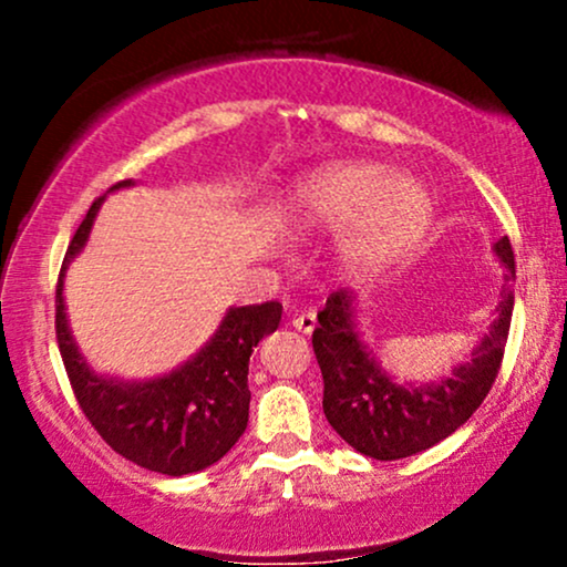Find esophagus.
Masks as SVG:
<instances>
[{"mask_svg":"<svg viewBox=\"0 0 567 567\" xmlns=\"http://www.w3.org/2000/svg\"><path fill=\"white\" fill-rule=\"evenodd\" d=\"M290 324H292V328L298 330V333H306V336H309L311 330L317 328V317L311 315V311H303V315H296V317H292Z\"/></svg>","mask_w":567,"mask_h":567,"instance_id":"esophagus-1","label":"esophagus"}]
</instances>
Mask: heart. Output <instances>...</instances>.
Segmentation results:
<instances>
[{
  "label": "heart",
  "instance_id": "1",
  "mask_svg": "<svg viewBox=\"0 0 567 567\" xmlns=\"http://www.w3.org/2000/svg\"><path fill=\"white\" fill-rule=\"evenodd\" d=\"M434 202L424 181L381 162H336L311 173L292 194L288 216L301 229H337L338 258L370 277L421 243Z\"/></svg>",
  "mask_w": 567,
  "mask_h": 567
}]
</instances>
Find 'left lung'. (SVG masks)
I'll return each instance as SVG.
<instances>
[{
  "instance_id": "8db88e82",
  "label": "left lung",
  "mask_w": 567,
  "mask_h": 567,
  "mask_svg": "<svg viewBox=\"0 0 567 567\" xmlns=\"http://www.w3.org/2000/svg\"><path fill=\"white\" fill-rule=\"evenodd\" d=\"M493 252L506 269V285L491 328L470 357L437 381L408 383L389 375L360 333L354 296L338 290L328 298L311 347L324 381V415L354 451L379 461L408 458L451 437L483 405L498 375L514 309L509 239H498Z\"/></svg>"
}]
</instances>
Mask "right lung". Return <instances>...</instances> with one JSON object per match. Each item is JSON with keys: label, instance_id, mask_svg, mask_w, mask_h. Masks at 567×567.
Here are the masks:
<instances>
[{"label": "right lung", "instance_id": "add662e5", "mask_svg": "<svg viewBox=\"0 0 567 567\" xmlns=\"http://www.w3.org/2000/svg\"><path fill=\"white\" fill-rule=\"evenodd\" d=\"M127 186H135V181H122L109 192ZM103 199L93 202L76 229L58 279L55 333L69 381L95 432L127 461L171 477L202 472L243 437L250 410L247 365L252 347L279 328L282 306L266 301L226 309L210 341L171 373L143 381L95 373L71 336L63 277L87 245Z\"/></svg>", "mask_w": 567, "mask_h": 567}]
</instances>
